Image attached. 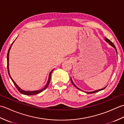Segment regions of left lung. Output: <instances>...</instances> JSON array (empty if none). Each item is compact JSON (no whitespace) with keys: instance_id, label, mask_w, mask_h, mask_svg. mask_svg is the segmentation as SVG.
<instances>
[{"instance_id":"1","label":"left lung","mask_w":124,"mask_h":124,"mask_svg":"<svg viewBox=\"0 0 124 124\" xmlns=\"http://www.w3.org/2000/svg\"><path fill=\"white\" fill-rule=\"evenodd\" d=\"M105 40H106L107 43H108L109 44V45L110 46H111L112 47H114V48L115 49V50H116V53H117V49H116V47H115V46L114 45V44H113L112 42L110 41L109 39H108L107 37H105ZM71 83H72V84H73V85L74 86H75V87L76 88H77L78 89H79V90H80V91H82V90H81L80 89H79V88L78 87L76 86L75 84H74V83L73 82V81H72V78H71ZM106 87L107 86H106L105 87H104V88H102V89H98V90H96V91H92V92H85L86 93H87V94H91V93H96V92H99V91H102V90H103V89H104V88H106Z\"/></svg>"}]
</instances>
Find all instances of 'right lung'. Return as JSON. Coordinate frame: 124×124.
<instances>
[{"instance_id": "obj_1", "label": "right lung", "mask_w": 124, "mask_h": 124, "mask_svg": "<svg viewBox=\"0 0 124 124\" xmlns=\"http://www.w3.org/2000/svg\"><path fill=\"white\" fill-rule=\"evenodd\" d=\"M15 41V40H14ZM14 41L13 42V43L11 44V46H10L9 48L8 49V53H7V69H8V75H9V77L10 78V79H11V80H12L13 83H14V85L16 87V88L18 89V91H19L22 94H24V95H36V94H39L41 93V92H42L43 91H44L45 89H46L47 88V87H48L49 84L50 83V81H51V75H52V72L53 71L54 69H53L51 72H50L49 74V76H48V81H47V84H46L45 86L44 87L41 89H40V90H37V91H24L23 90V89L21 88L19 86H18L16 84V83L15 82V81L13 80V79L12 78L11 76H10V73H9V51L10 48H11V47L12 46V45L13 44V43H14Z\"/></svg>"}]
</instances>
